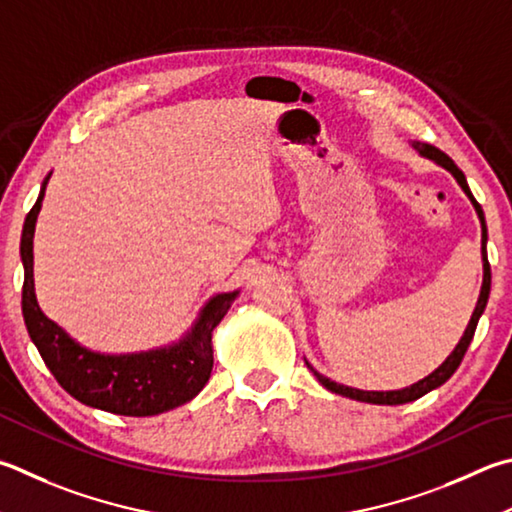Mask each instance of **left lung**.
Segmentation results:
<instances>
[{
    "label": "left lung",
    "instance_id": "1",
    "mask_svg": "<svg viewBox=\"0 0 512 512\" xmlns=\"http://www.w3.org/2000/svg\"><path fill=\"white\" fill-rule=\"evenodd\" d=\"M414 150L418 152V156H423V159H430L432 163H436L439 167H443V170H448L454 181H457L461 185V190L466 192V197L470 199L472 208H475L477 217H479V224H481V266H483V280H481V291H479V300H477V306L475 311H472L470 315V322L466 331H463L461 340L457 342V347L452 349V353L448 358H445L439 367H436L432 374H427L425 378L416 380V383H412L410 387H403V389H389V392H367V389H356V387H349V385H342V383H336V380L327 378L324 374H320L318 369H315L309 360L304 358L306 367H309L313 371V376L320 380L322 387H327L329 392L333 394H340V396H347V398H353V401H360V403H371V405H403V403H412L416 401V398L425 396L427 392H432V389L441 387L445 380H448L454 371H457V367L461 365L463 356H466V351L470 347L472 342V336H475V329H477V322L481 318V313L486 311V304H488V295H490V264H488V253H486V244H488V228H486V219H483V210L479 203L475 201V197H472V192L468 188V181L466 176H463V172L459 170L457 165H454V161L450 159L448 154H443L441 150H436V147L427 145V143H418L414 141L412 143Z\"/></svg>",
    "mask_w": 512,
    "mask_h": 512
}]
</instances>
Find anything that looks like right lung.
I'll return each instance as SVG.
<instances>
[{"mask_svg": "<svg viewBox=\"0 0 512 512\" xmlns=\"http://www.w3.org/2000/svg\"><path fill=\"white\" fill-rule=\"evenodd\" d=\"M49 179L51 172L44 176L40 197L26 215L20 241L24 266L22 313L46 367L76 401L102 412L156 416L192 401L210 380L215 362L212 331L237 300L239 288L212 295L199 309L190 329L170 345L134 353H102L80 345L58 322L46 318L35 295L33 237Z\"/></svg>", "mask_w": 512, "mask_h": 512, "instance_id": "right-lung-1", "label": "right lung"}]
</instances>
